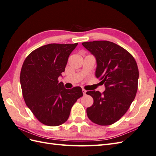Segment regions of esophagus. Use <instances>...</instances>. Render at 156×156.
Returning <instances> with one entry per match:
<instances>
[{
	"instance_id": "1",
	"label": "esophagus",
	"mask_w": 156,
	"mask_h": 156,
	"mask_svg": "<svg viewBox=\"0 0 156 156\" xmlns=\"http://www.w3.org/2000/svg\"><path fill=\"white\" fill-rule=\"evenodd\" d=\"M82 91H83V93L84 95H86V94H87V90H84V89L83 88Z\"/></svg>"
}]
</instances>
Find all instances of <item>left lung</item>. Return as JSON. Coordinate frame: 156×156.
I'll return each mask as SVG.
<instances>
[{
	"label": "left lung",
	"mask_w": 156,
	"mask_h": 156,
	"mask_svg": "<svg viewBox=\"0 0 156 156\" xmlns=\"http://www.w3.org/2000/svg\"><path fill=\"white\" fill-rule=\"evenodd\" d=\"M95 56L96 76L104 83L105 90L88 91L93 105L87 108L88 119L100 126L115 123L128 110L138 88L139 69L134 57L120 45L108 41L83 42Z\"/></svg>",
	"instance_id": "left-lung-1"
}]
</instances>
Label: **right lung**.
Instances as JSON below:
<instances>
[{"instance_id":"right-lung-1","label":"right lung","mask_w":156,"mask_h":156,"mask_svg":"<svg viewBox=\"0 0 156 156\" xmlns=\"http://www.w3.org/2000/svg\"><path fill=\"white\" fill-rule=\"evenodd\" d=\"M77 44L43 45L31 52L23 64V98L33 115L46 126H58L66 122L72 106L83 95L80 87L66 89L58 81Z\"/></svg>"}]
</instances>
